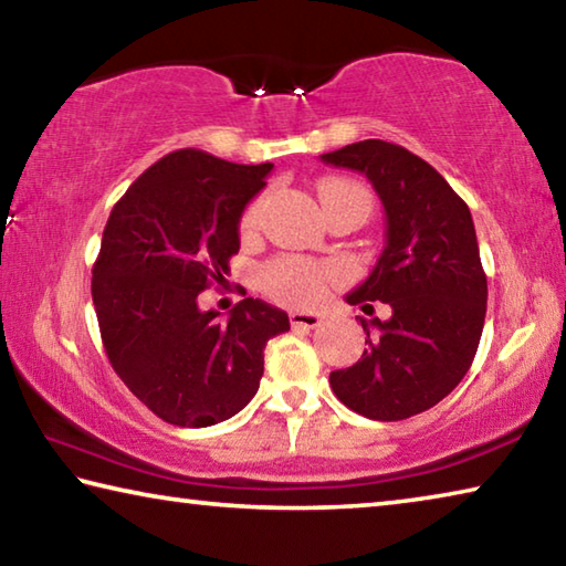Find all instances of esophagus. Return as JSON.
I'll use <instances>...</instances> for the list:
<instances>
[{
    "instance_id": "34e87169",
    "label": "esophagus",
    "mask_w": 566,
    "mask_h": 566,
    "mask_svg": "<svg viewBox=\"0 0 566 566\" xmlns=\"http://www.w3.org/2000/svg\"><path fill=\"white\" fill-rule=\"evenodd\" d=\"M290 324L294 329H317L322 317L314 312H290Z\"/></svg>"
}]
</instances>
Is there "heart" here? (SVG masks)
Returning a JSON list of instances; mask_svg holds the SVG:
<instances>
[{
	"mask_svg": "<svg viewBox=\"0 0 566 566\" xmlns=\"http://www.w3.org/2000/svg\"><path fill=\"white\" fill-rule=\"evenodd\" d=\"M349 191H359L367 195L359 185L349 179H324L319 181V199L322 207H327L332 199ZM369 197V195H367ZM264 212V197H256L247 205L242 219H239V229L244 234H252L260 227V219ZM344 280V272L337 264H324L306 260V256H280V260L270 262L262 270V290L272 296V300L290 304V306H314L324 300L329 286L339 284Z\"/></svg>",
	"mask_w": 566,
	"mask_h": 566,
	"instance_id": "heart-1",
	"label": "heart"
}]
</instances>
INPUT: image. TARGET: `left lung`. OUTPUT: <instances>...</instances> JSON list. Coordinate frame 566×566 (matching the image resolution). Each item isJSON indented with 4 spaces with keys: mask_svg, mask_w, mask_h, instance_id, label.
Returning a JSON list of instances; mask_svg holds the SVG:
<instances>
[{
    "mask_svg": "<svg viewBox=\"0 0 566 566\" xmlns=\"http://www.w3.org/2000/svg\"><path fill=\"white\" fill-rule=\"evenodd\" d=\"M322 161L361 171L387 212V247L349 304L391 306L389 319H364L367 349L329 375L352 411L399 421L452 391L474 361L486 314V274L469 207L439 171L385 139L342 147Z\"/></svg>",
    "mask_w": 566,
    "mask_h": 566,
    "instance_id": "left-lung-1",
    "label": "left lung"
}]
</instances>
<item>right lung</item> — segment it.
<instances>
[{
    "label": "right lung",
    "instance_id": "1",
    "mask_svg": "<svg viewBox=\"0 0 566 566\" xmlns=\"http://www.w3.org/2000/svg\"><path fill=\"white\" fill-rule=\"evenodd\" d=\"M266 165L202 149L155 161L114 205L92 266V302L112 369L142 405L175 427H212L260 389L264 347L286 312L254 296L229 319L202 312L239 252V217L264 189Z\"/></svg>",
    "mask_w": 566,
    "mask_h": 566
}]
</instances>
